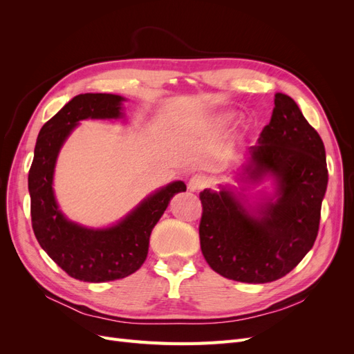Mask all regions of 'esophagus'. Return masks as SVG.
I'll list each match as a JSON object with an SVG mask.
<instances>
[{"label":"esophagus","mask_w":354,"mask_h":354,"mask_svg":"<svg viewBox=\"0 0 354 354\" xmlns=\"http://www.w3.org/2000/svg\"><path fill=\"white\" fill-rule=\"evenodd\" d=\"M205 186H207L205 177L198 176V174L192 177V178L189 180V185H187V187H189L190 192H199V190H202Z\"/></svg>","instance_id":"obj_1"}]
</instances>
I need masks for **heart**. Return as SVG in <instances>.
<instances>
[{
	"label": "heart",
	"instance_id": "obj_1",
	"mask_svg": "<svg viewBox=\"0 0 354 354\" xmlns=\"http://www.w3.org/2000/svg\"><path fill=\"white\" fill-rule=\"evenodd\" d=\"M230 120V116H224V121H229Z\"/></svg>",
	"mask_w": 354,
	"mask_h": 354
}]
</instances>
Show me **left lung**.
<instances>
[{"instance_id":"obj_1","label":"left lung","mask_w":354,"mask_h":354,"mask_svg":"<svg viewBox=\"0 0 354 354\" xmlns=\"http://www.w3.org/2000/svg\"><path fill=\"white\" fill-rule=\"evenodd\" d=\"M243 169L251 181L272 176L276 201L254 214L226 187L201 192V250L211 269L227 279L273 282L312 250L328 186L322 138L289 95L274 94L272 120Z\"/></svg>"}]
</instances>
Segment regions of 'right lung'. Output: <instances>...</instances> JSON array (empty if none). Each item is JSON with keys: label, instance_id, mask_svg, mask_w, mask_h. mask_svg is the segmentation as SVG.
Here are the masks:
<instances>
[{"label": "right lung", "instance_id": "obj_1", "mask_svg": "<svg viewBox=\"0 0 354 354\" xmlns=\"http://www.w3.org/2000/svg\"><path fill=\"white\" fill-rule=\"evenodd\" d=\"M124 97L106 93L75 95L42 125L29 169L32 229L41 248L71 277L84 282L122 279L140 269L149 251L152 229L183 181H174L147 196L118 224L108 229H87L65 218L53 192V174L62 145L81 120L121 118Z\"/></svg>", "mask_w": 354, "mask_h": 354}]
</instances>
